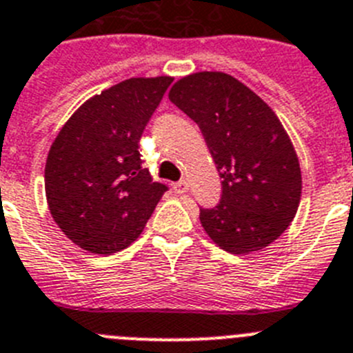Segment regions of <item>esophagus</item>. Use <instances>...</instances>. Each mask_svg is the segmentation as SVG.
I'll return each instance as SVG.
<instances>
[{
    "instance_id": "1",
    "label": "esophagus",
    "mask_w": 353,
    "mask_h": 353,
    "mask_svg": "<svg viewBox=\"0 0 353 353\" xmlns=\"http://www.w3.org/2000/svg\"><path fill=\"white\" fill-rule=\"evenodd\" d=\"M188 188H190L188 181H184V179L183 181H177V183L172 184L174 193H179V195H183V193L188 192Z\"/></svg>"
}]
</instances>
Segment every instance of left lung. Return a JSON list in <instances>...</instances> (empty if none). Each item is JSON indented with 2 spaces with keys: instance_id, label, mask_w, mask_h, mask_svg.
<instances>
[{
  "instance_id": "8db88e82",
  "label": "left lung",
  "mask_w": 353,
  "mask_h": 353,
  "mask_svg": "<svg viewBox=\"0 0 353 353\" xmlns=\"http://www.w3.org/2000/svg\"><path fill=\"white\" fill-rule=\"evenodd\" d=\"M170 101L199 125L221 177L220 204L200 208V223L221 250L259 252L294 220L301 200V167L271 107L221 72L181 79Z\"/></svg>"
}]
</instances>
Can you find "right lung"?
<instances>
[{"mask_svg": "<svg viewBox=\"0 0 353 353\" xmlns=\"http://www.w3.org/2000/svg\"><path fill=\"white\" fill-rule=\"evenodd\" d=\"M170 77L128 79L82 103L46 163L50 214L68 239L97 255L128 248L167 192L142 167L139 141Z\"/></svg>", "mask_w": 353, "mask_h": 353, "instance_id": "add662e5", "label": "right lung"}]
</instances>
